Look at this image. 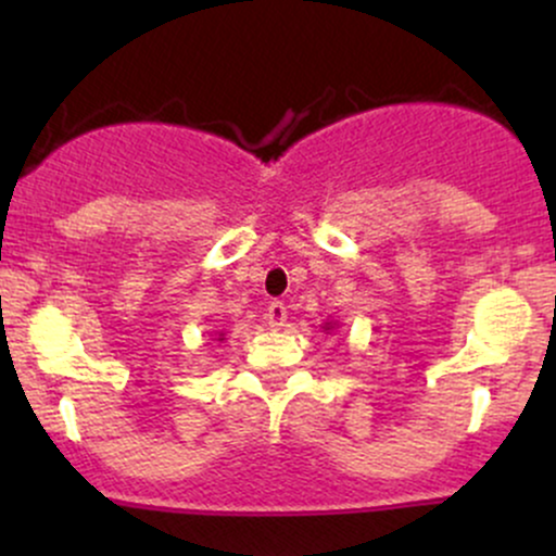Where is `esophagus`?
I'll use <instances>...</instances> for the list:
<instances>
[{"mask_svg":"<svg viewBox=\"0 0 556 556\" xmlns=\"http://www.w3.org/2000/svg\"><path fill=\"white\" fill-rule=\"evenodd\" d=\"M266 321H269V327H274V329L285 327V321H287V305L282 303V300H271L269 311H266Z\"/></svg>","mask_w":556,"mask_h":556,"instance_id":"esophagus-1","label":"esophagus"}]
</instances>
